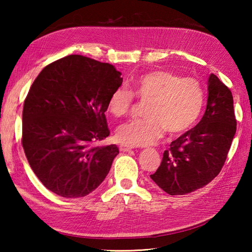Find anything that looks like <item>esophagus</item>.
Here are the masks:
<instances>
[{"label": "esophagus", "mask_w": 252, "mask_h": 252, "mask_svg": "<svg viewBox=\"0 0 252 252\" xmlns=\"http://www.w3.org/2000/svg\"><path fill=\"white\" fill-rule=\"evenodd\" d=\"M119 148H120L121 152H129V151H131V149L134 148V146L127 145V144H121V145L119 146Z\"/></svg>", "instance_id": "obj_1"}]
</instances>
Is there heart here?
Instances as JSON below:
<instances>
[{"instance_id":"heart-1","label":"heart","mask_w":252,"mask_h":252,"mask_svg":"<svg viewBox=\"0 0 252 252\" xmlns=\"http://www.w3.org/2000/svg\"><path fill=\"white\" fill-rule=\"evenodd\" d=\"M133 91L144 103L145 118L123 123L116 131L120 142L131 146H146L156 142L163 132L171 135L187 131L199 118L205 94L197 79L181 78L178 73L157 69L138 77ZM134 94L118 88L109 96L107 109L120 118L129 112Z\"/></svg>"}]
</instances>
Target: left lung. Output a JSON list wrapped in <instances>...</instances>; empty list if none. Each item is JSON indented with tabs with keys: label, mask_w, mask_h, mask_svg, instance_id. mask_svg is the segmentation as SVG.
Returning <instances> with one entry per match:
<instances>
[{
	"label": "left lung",
	"mask_w": 252,
	"mask_h": 252,
	"mask_svg": "<svg viewBox=\"0 0 252 252\" xmlns=\"http://www.w3.org/2000/svg\"><path fill=\"white\" fill-rule=\"evenodd\" d=\"M233 95L216 74L208 79L207 108L199 123L170 144L152 180L169 195L195 191L220 173L235 133Z\"/></svg>",
	"instance_id": "8db88e82"
}]
</instances>
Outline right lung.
Segmentation results:
<instances>
[{
  "label": "right lung",
  "mask_w": 252,
  "mask_h": 252,
  "mask_svg": "<svg viewBox=\"0 0 252 252\" xmlns=\"http://www.w3.org/2000/svg\"><path fill=\"white\" fill-rule=\"evenodd\" d=\"M121 84L114 66L81 55L61 58L36 77L24 104L21 143L47 189L79 198L105 180L119 149L96 144L109 135L105 111Z\"/></svg>",
  "instance_id": "obj_1"
}]
</instances>
